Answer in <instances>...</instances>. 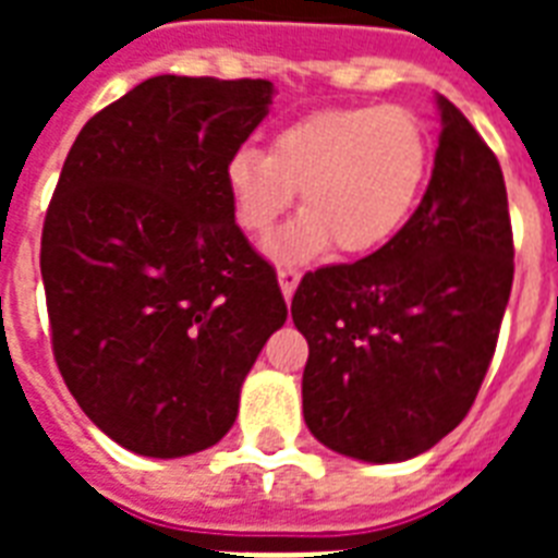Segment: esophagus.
Returning a JSON list of instances; mask_svg holds the SVG:
<instances>
[{"instance_id": "1", "label": "esophagus", "mask_w": 558, "mask_h": 558, "mask_svg": "<svg viewBox=\"0 0 558 558\" xmlns=\"http://www.w3.org/2000/svg\"><path fill=\"white\" fill-rule=\"evenodd\" d=\"M278 280H280V292H283V298H292L295 295L298 289V280H301V271L292 269V266H283V269H278Z\"/></svg>"}]
</instances>
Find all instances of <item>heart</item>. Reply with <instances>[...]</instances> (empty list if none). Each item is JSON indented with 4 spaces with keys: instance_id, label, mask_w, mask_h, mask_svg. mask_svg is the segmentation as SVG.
<instances>
[{
    "instance_id": "1",
    "label": "heart",
    "mask_w": 558,
    "mask_h": 558,
    "mask_svg": "<svg viewBox=\"0 0 558 558\" xmlns=\"http://www.w3.org/2000/svg\"><path fill=\"white\" fill-rule=\"evenodd\" d=\"M432 133L399 104L315 112L280 130L269 153L236 147L226 187L236 226L266 234L301 191L304 214L269 240L275 260L388 245L414 217L432 173Z\"/></svg>"
}]
</instances>
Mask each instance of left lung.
<instances>
[{"instance_id":"left-lung-1","label":"left lung","mask_w":558,"mask_h":558,"mask_svg":"<svg viewBox=\"0 0 558 558\" xmlns=\"http://www.w3.org/2000/svg\"><path fill=\"white\" fill-rule=\"evenodd\" d=\"M440 142L414 217L379 252L306 271L304 420L327 449L399 463L440 442L475 402L512 289L501 165L440 95Z\"/></svg>"}]
</instances>
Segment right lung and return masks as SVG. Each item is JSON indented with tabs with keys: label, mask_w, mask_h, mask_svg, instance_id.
I'll use <instances>...</instances> for the list:
<instances>
[{
	"label": "right lung",
	"mask_w": 558,
	"mask_h": 558,
	"mask_svg": "<svg viewBox=\"0 0 558 558\" xmlns=\"http://www.w3.org/2000/svg\"><path fill=\"white\" fill-rule=\"evenodd\" d=\"M271 92L159 74L92 116L65 156L39 245L54 362L83 414L135 454L222 440L287 322L226 187Z\"/></svg>",
	"instance_id": "obj_1"
}]
</instances>
